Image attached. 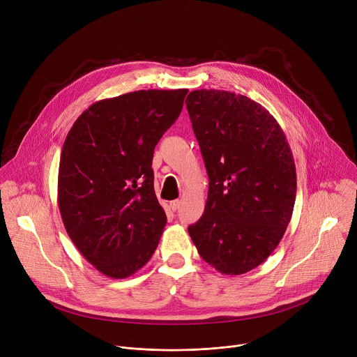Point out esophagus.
<instances>
[{
  "mask_svg": "<svg viewBox=\"0 0 357 357\" xmlns=\"http://www.w3.org/2000/svg\"><path fill=\"white\" fill-rule=\"evenodd\" d=\"M179 206H181V200H172V202L169 203V208H171L174 212L178 211Z\"/></svg>",
  "mask_w": 357,
  "mask_h": 357,
  "instance_id": "esophagus-1",
  "label": "esophagus"
}]
</instances>
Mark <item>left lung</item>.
Here are the masks:
<instances>
[{
  "instance_id": "1",
  "label": "left lung",
  "mask_w": 357,
  "mask_h": 357,
  "mask_svg": "<svg viewBox=\"0 0 357 357\" xmlns=\"http://www.w3.org/2000/svg\"><path fill=\"white\" fill-rule=\"evenodd\" d=\"M185 103L209 176L205 212L188 231L209 266L240 275L268 259L291 220L292 152L277 120L245 96L200 89Z\"/></svg>"
}]
</instances>
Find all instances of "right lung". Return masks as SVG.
I'll return each instance as SVG.
<instances>
[{"instance_id":"right-lung-1","label":"right lung","mask_w":357,"mask_h":357,"mask_svg":"<svg viewBox=\"0 0 357 357\" xmlns=\"http://www.w3.org/2000/svg\"><path fill=\"white\" fill-rule=\"evenodd\" d=\"M186 93L138 90L96 101L68 132L61 216L82 256L110 278L132 275L158 247L167 215L155 196L152 157Z\"/></svg>"}]
</instances>
